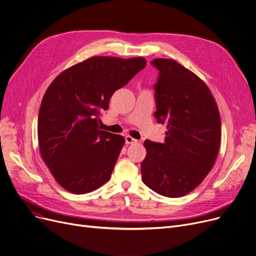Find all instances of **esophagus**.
Listing matches in <instances>:
<instances>
[{
  "mask_svg": "<svg viewBox=\"0 0 256 256\" xmlns=\"http://www.w3.org/2000/svg\"><path fill=\"white\" fill-rule=\"evenodd\" d=\"M137 142L138 141L136 140V139H134L132 137H130V136H126V144H136Z\"/></svg>",
  "mask_w": 256,
  "mask_h": 256,
  "instance_id": "34e87169",
  "label": "esophagus"
}]
</instances>
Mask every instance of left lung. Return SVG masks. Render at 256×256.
I'll return each instance as SVG.
<instances>
[{
	"instance_id": "left-lung-1",
	"label": "left lung",
	"mask_w": 256,
	"mask_h": 256,
	"mask_svg": "<svg viewBox=\"0 0 256 256\" xmlns=\"http://www.w3.org/2000/svg\"><path fill=\"white\" fill-rule=\"evenodd\" d=\"M151 64L158 70L154 117L168 130L164 143L144 142L142 180L160 196L179 198L211 171L220 145V115L210 90L192 71L168 58Z\"/></svg>"
}]
</instances>
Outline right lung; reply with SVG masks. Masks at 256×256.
Returning <instances> with one entry per match:
<instances>
[{
    "instance_id": "obj_1",
    "label": "right lung",
    "mask_w": 256,
    "mask_h": 256,
    "mask_svg": "<svg viewBox=\"0 0 256 256\" xmlns=\"http://www.w3.org/2000/svg\"><path fill=\"white\" fill-rule=\"evenodd\" d=\"M145 66L144 58L94 56L66 69L49 85L38 115L39 147L66 190L88 194L111 177L124 138L98 128L100 111Z\"/></svg>"
}]
</instances>
